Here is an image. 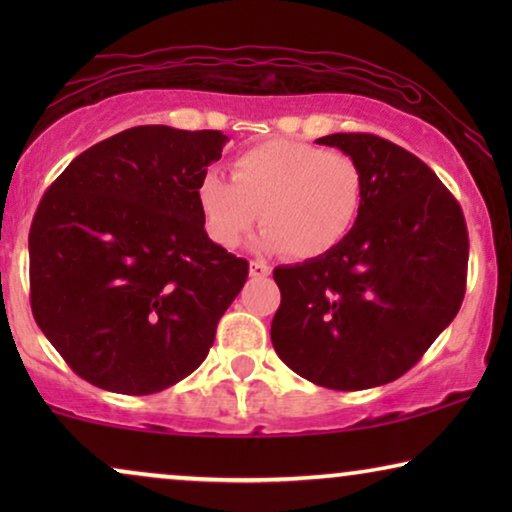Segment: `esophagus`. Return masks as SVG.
Returning <instances> with one entry per match:
<instances>
[{
	"mask_svg": "<svg viewBox=\"0 0 512 512\" xmlns=\"http://www.w3.org/2000/svg\"><path fill=\"white\" fill-rule=\"evenodd\" d=\"M270 265L265 263V261H251L249 263V275L254 277V279H263V277H268L270 275Z\"/></svg>",
	"mask_w": 512,
	"mask_h": 512,
	"instance_id": "obj_1",
	"label": "esophagus"
}]
</instances>
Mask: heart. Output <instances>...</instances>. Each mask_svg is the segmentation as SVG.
I'll return each mask as SVG.
<instances>
[{"label":"heart","instance_id":"1","mask_svg":"<svg viewBox=\"0 0 512 512\" xmlns=\"http://www.w3.org/2000/svg\"><path fill=\"white\" fill-rule=\"evenodd\" d=\"M230 179L207 170L198 184L205 230L223 249L247 240L258 219V247L319 258L352 233L363 209V172L352 156L305 142H263L237 153Z\"/></svg>","mask_w":512,"mask_h":512}]
</instances>
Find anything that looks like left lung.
<instances>
[{
  "instance_id": "1",
  "label": "left lung",
  "mask_w": 512,
  "mask_h": 512,
  "mask_svg": "<svg viewBox=\"0 0 512 512\" xmlns=\"http://www.w3.org/2000/svg\"><path fill=\"white\" fill-rule=\"evenodd\" d=\"M363 172V209L338 247L275 268L282 303L270 338L305 380L338 391L394 382L457 317L466 293L468 230L429 165L368 132H335Z\"/></svg>"
}]
</instances>
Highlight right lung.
<instances>
[{
    "instance_id": "add662e5",
    "label": "right lung",
    "mask_w": 512,
    "mask_h": 512,
    "mask_svg": "<svg viewBox=\"0 0 512 512\" xmlns=\"http://www.w3.org/2000/svg\"><path fill=\"white\" fill-rule=\"evenodd\" d=\"M219 130L139 125L76 156L30 228L34 321L67 366L128 396L163 391L207 359L249 263L209 240L198 184Z\"/></svg>"
}]
</instances>
